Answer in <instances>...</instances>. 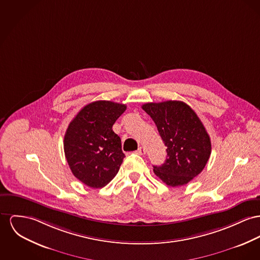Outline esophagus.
Masks as SVG:
<instances>
[{"label": "esophagus", "instance_id": "esophagus-1", "mask_svg": "<svg viewBox=\"0 0 260 260\" xmlns=\"http://www.w3.org/2000/svg\"><path fill=\"white\" fill-rule=\"evenodd\" d=\"M137 154L139 155H145L146 154V150H145V148L144 147H139L138 150H137Z\"/></svg>", "mask_w": 260, "mask_h": 260}]
</instances>
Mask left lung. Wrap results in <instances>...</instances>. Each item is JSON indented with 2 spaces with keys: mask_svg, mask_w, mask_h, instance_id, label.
Returning a JSON list of instances; mask_svg holds the SVG:
<instances>
[{
  "mask_svg": "<svg viewBox=\"0 0 260 260\" xmlns=\"http://www.w3.org/2000/svg\"><path fill=\"white\" fill-rule=\"evenodd\" d=\"M142 108L156 123L168 156L154 173L167 185L187 184L203 171L211 155V141L197 114L179 101L148 103Z\"/></svg>",
  "mask_w": 260,
  "mask_h": 260,
  "instance_id": "obj_1",
  "label": "left lung"
}]
</instances>
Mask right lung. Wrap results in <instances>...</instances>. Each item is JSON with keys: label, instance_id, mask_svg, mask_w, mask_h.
Returning <instances> with one entry per match:
<instances>
[{"label": "right lung", "instance_id": "add662e5", "mask_svg": "<svg viewBox=\"0 0 260 260\" xmlns=\"http://www.w3.org/2000/svg\"><path fill=\"white\" fill-rule=\"evenodd\" d=\"M125 104L98 101L83 107L71 121L64 152L73 174L91 188H102L117 174L125 155L112 126Z\"/></svg>", "mask_w": 260, "mask_h": 260}]
</instances>
